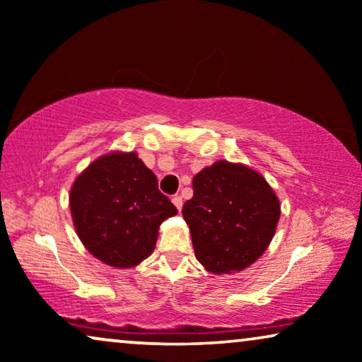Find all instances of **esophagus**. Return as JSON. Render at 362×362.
Wrapping results in <instances>:
<instances>
[{
    "label": "esophagus",
    "instance_id": "obj_1",
    "mask_svg": "<svg viewBox=\"0 0 362 362\" xmlns=\"http://www.w3.org/2000/svg\"><path fill=\"white\" fill-rule=\"evenodd\" d=\"M173 204H175L176 207H177V211H181V207H182V199H181V196H173Z\"/></svg>",
    "mask_w": 362,
    "mask_h": 362
}]
</instances>
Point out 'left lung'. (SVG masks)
I'll list each match as a JSON object with an SVG mask.
<instances>
[{"mask_svg":"<svg viewBox=\"0 0 362 362\" xmlns=\"http://www.w3.org/2000/svg\"><path fill=\"white\" fill-rule=\"evenodd\" d=\"M192 191L182 217L207 272L237 274L264 255L279 224L280 201L259 171L219 160L192 177Z\"/></svg>","mask_w":362,"mask_h":362,"instance_id":"left-lung-1","label":"left lung"}]
</instances>
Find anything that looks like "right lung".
Returning a JSON list of instances; mask_svg holds the SVG:
<instances>
[{"mask_svg":"<svg viewBox=\"0 0 362 362\" xmlns=\"http://www.w3.org/2000/svg\"><path fill=\"white\" fill-rule=\"evenodd\" d=\"M69 206L83 247L115 269L148 259L163 221L177 214L136 151H108L92 161L74 181Z\"/></svg>","mask_w":362,"mask_h":362,"instance_id":"add662e5","label":"right lung"}]
</instances>
